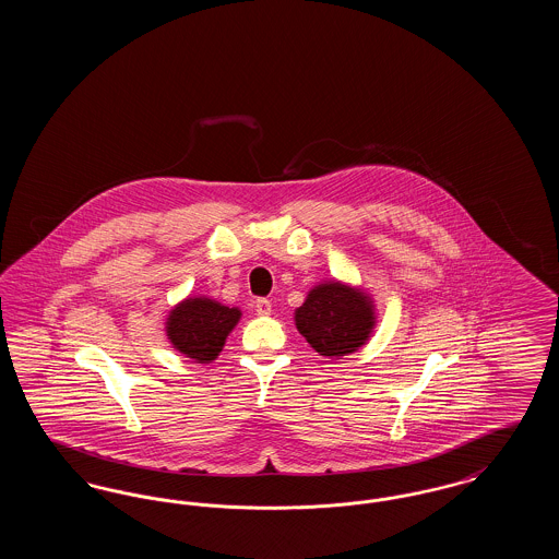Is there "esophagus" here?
Returning <instances> with one entry per match:
<instances>
[{
    "instance_id": "esophagus-1",
    "label": "esophagus",
    "mask_w": 559,
    "mask_h": 559,
    "mask_svg": "<svg viewBox=\"0 0 559 559\" xmlns=\"http://www.w3.org/2000/svg\"><path fill=\"white\" fill-rule=\"evenodd\" d=\"M255 312H258V314H262V317H267V314L272 312V304H270V299H266V297L255 299Z\"/></svg>"
}]
</instances>
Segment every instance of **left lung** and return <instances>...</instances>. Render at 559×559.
I'll list each match as a JSON object with an SVG mask.
<instances>
[{"instance_id": "left-lung-1", "label": "left lung", "mask_w": 559, "mask_h": 559, "mask_svg": "<svg viewBox=\"0 0 559 559\" xmlns=\"http://www.w3.org/2000/svg\"><path fill=\"white\" fill-rule=\"evenodd\" d=\"M295 324L320 356L340 358L369 340L374 324L371 299L342 283H324L295 310Z\"/></svg>"}]
</instances>
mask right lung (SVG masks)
I'll use <instances>...</instances> for the list:
<instances>
[{
  "label": "right lung",
  "instance_id": "1",
  "mask_svg": "<svg viewBox=\"0 0 559 559\" xmlns=\"http://www.w3.org/2000/svg\"><path fill=\"white\" fill-rule=\"evenodd\" d=\"M237 308L222 306L207 297H188L167 319L171 346L197 362H212L222 352L228 333L239 322Z\"/></svg>",
  "mask_w": 559,
  "mask_h": 559
}]
</instances>
